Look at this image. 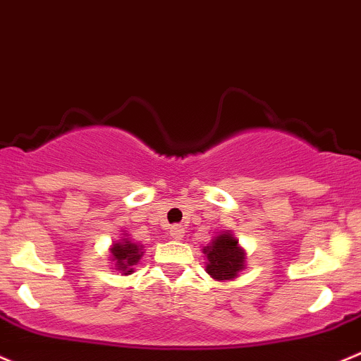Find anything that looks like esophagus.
Here are the masks:
<instances>
[{
	"label": "esophagus",
	"mask_w": 361,
	"mask_h": 361,
	"mask_svg": "<svg viewBox=\"0 0 361 361\" xmlns=\"http://www.w3.org/2000/svg\"><path fill=\"white\" fill-rule=\"evenodd\" d=\"M183 235H185V228H183V226L176 225V226H173V228H171V237L176 238V240H180V238H183Z\"/></svg>",
	"instance_id": "obj_1"
}]
</instances>
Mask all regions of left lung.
Segmentation results:
<instances>
[{
  "label": "left lung",
  "instance_id": "left-lung-1",
  "mask_svg": "<svg viewBox=\"0 0 361 361\" xmlns=\"http://www.w3.org/2000/svg\"><path fill=\"white\" fill-rule=\"evenodd\" d=\"M207 256V273L216 280L235 279L245 268V254L238 247L237 238L231 233H223L212 240L211 245L204 247Z\"/></svg>",
  "mask_w": 361,
  "mask_h": 361
}]
</instances>
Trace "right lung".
<instances>
[{
	"mask_svg": "<svg viewBox=\"0 0 361 361\" xmlns=\"http://www.w3.org/2000/svg\"><path fill=\"white\" fill-rule=\"evenodd\" d=\"M111 252H112V259L116 261V267L119 268V270H123L124 275H130V273H133V267H135V264L138 263L140 257L143 256L140 245L133 244V242L128 240V238L126 240L114 244Z\"/></svg>",
	"mask_w": 361,
	"mask_h": 361,
	"instance_id": "right-lung-1",
	"label": "right lung"
}]
</instances>
